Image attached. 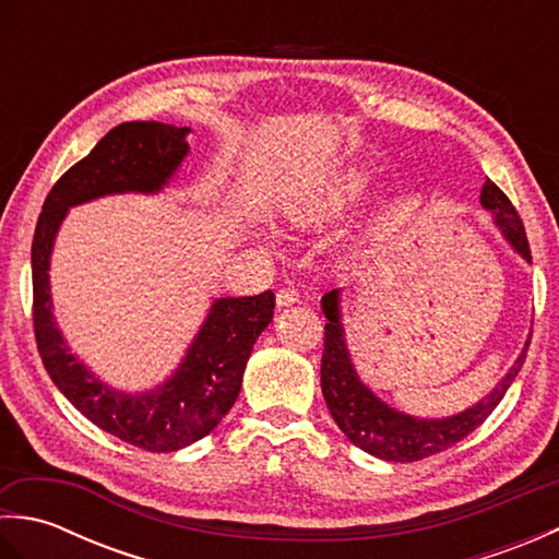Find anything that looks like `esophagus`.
I'll return each mask as SVG.
<instances>
[{"label":"esophagus","mask_w":559,"mask_h":559,"mask_svg":"<svg viewBox=\"0 0 559 559\" xmlns=\"http://www.w3.org/2000/svg\"><path fill=\"white\" fill-rule=\"evenodd\" d=\"M276 302H278V307H288V305L300 302V293L295 288H283L276 293Z\"/></svg>","instance_id":"esophagus-1"}]
</instances>
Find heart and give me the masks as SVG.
Segmentation results:
<instances>
[{
	"instance_id": "1",
	"label": "heart",
	"mask_w": 559,
	"mask_h": 559,
	"mask_svg": "<svg viewBox=\"0 0 559 559\" xmlns=\"http://www.w3.org/2000/svg\"><path fill=\"white\" fill-rule=\"evenodd\" d=\"M367 189H370V175L362 168H355V165L334 168L319 177L302 194L290 199L286 216L302 228L305 225H322L358 204Z\"/></svg>"
}]
</instances>
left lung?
I'll return each instance as SVG.
<instances>
[{"mask_svg": "<svg viewBox=\"0 0 559 559\" xmlns=\"http://www.w3.org/2000/svg\"><path fill=\"white\" fill-rule=\"evenodd\" d=\"M480 204L485 211L492 213L495 225L502 230L504 240L526 261H531V247L524 223H521L512 201L507 199V194L492 180H485ZM322 310L326 317L322 353V394L331 411V418L336 420L341 432L355 447H360L377 459L394 463H411L439 454V451L454 447L463 437H468L476 427L488 420V415L497 408V403L504 399L507 389L516 379L521 365L526 360L531 343L528 338L514 365L500 379V384L488 396H483V401H478L476 406L461 411L459 415H449V418H413L408 413L386 406L382 399L372 394L370 386L360 382L346 346V334H343L341 290H331L324 295Z\"/></svg>", "mask_w": 559, "mask_h": 559, "instance_id": "8db88e82", "label": "left lung"}]
</instances>
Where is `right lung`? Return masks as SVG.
Masks as SVG:
<instances>
[{
	"label": "right lung",
	"mask_w": 559,
	"mask_h": 559,
	"mask_svg": "<svg viewBox=\"0 0 559 559\" xmlns=\"http://www.w3.org/2000/svg\"><path fill=\"white\" fill-rule=\"evenodd\" d=\"M189 127L163 122H124L110 129L50 189L31 247L33 326L47 374L93 425L158 454L199 442L233 408L249 355L273 319V293L213 300L173 377L156 389L129 394L105 384L67 346L52 314L47 271L57 230L71 206L108 194L160 192L189 153Z\"/></svg>",
	"instance_id": "right-lung-1"
}]
</instances>
